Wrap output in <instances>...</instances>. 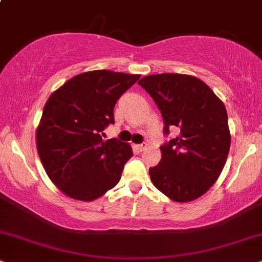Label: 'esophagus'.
Here are the masks:
<instances>
[{"label": "esophagus", "mask_w": 262, "mask_h": 262, "mask_svg": "<svg viewBox=\"0 0 262 262\" xmlns=\"http://www.w3.org/2000/svg\"><path fill=\"white\" fill-rule=\"evenodd\" d=\"M146 146H147L146 144H140V145H135V148H137L139 152H141V151H144L145 148H146Z\"/></svg>", "instance_id": "obj_1"}]
</instances>
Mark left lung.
I'll use <instances>...</instances> for the list:
<instances>
[{
    "label": "left lung",
    "mask_w": 262,
    "mask_h": 262,
    "mask_svg": "<svg viewBox=\"0 0 262 262\" xmlns=\"http://www.w3.org/2000/svg\"><path fill=\"white\" fill-rule=\"evenodd\" d=\"M154 99L164 120V133L179 135L161 147L162 158L148 173L157 190L171 201L186 203L203 196L226 163L231 145L224 102L200 78L158 74L138 82Z\"/></svg>",
    "instance_id": "1"
}]
</instances>
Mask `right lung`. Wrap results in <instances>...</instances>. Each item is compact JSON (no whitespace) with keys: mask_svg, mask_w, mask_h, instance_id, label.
Here are the masks:
<instances>
[{"mask_svg":"<svg viewBox=\"0 0 262 262\" xmlns=\"http://www.w3.org/2000/svg\"><path fill=\"white\" fill-rule=\"evenodd\" d=\"M140 75L94 70L76 75L43 107L36 146L46 173L68 197L91 202L120 181L130 145L102 139L116 101Z\"/></svg>","mask_w":262,"mask_h":262,"instance_id":"1","label":"right lung"}]
</instances>
